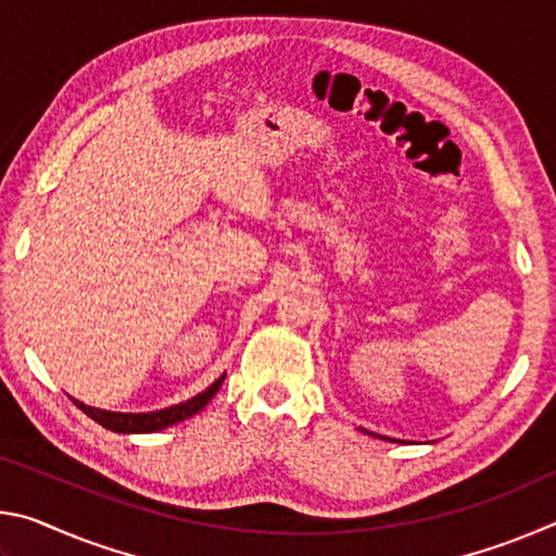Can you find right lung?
I'll return each mask as SVG.
<instances>
[{
  "instance_id": "1",
  "label": "right lung",
  "mask_w": 556,
  "mask_h": 556,
  "mask_svg": "<svg viewBox=\"0 0 556 556\" xmlns=\"http://www.w3.org/2000/svg\"><path fill=\"white\" fill-rule=\"evenodd\" d=\"M225 380L223 378L215 380L208 390H203L201 394H195V397L186 400L181 404H174V407L168 409H159V412H149V414H125V412H105V409H96V407H88V404H83L78 400H73L78 407L88 414L90 419H96L98 425H102L110 431H119V434H149V431H162L166 427L176 425V421H184L188 417H193L195 412H201L205 404L213 400V394L220 390V384Z\"/></svg>"
}]
</instances>
